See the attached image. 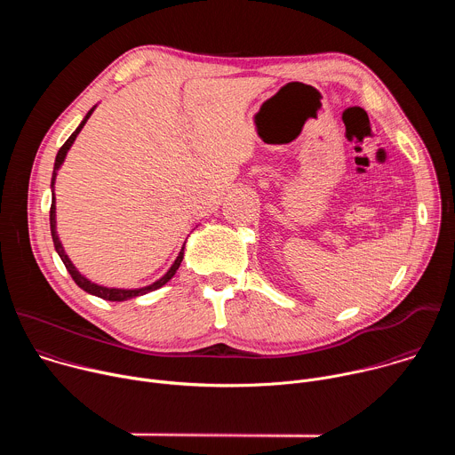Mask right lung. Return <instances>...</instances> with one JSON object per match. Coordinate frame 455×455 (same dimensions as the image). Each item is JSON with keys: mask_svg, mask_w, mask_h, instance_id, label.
Wrapping results in <instances>:
<instances>
[{"mask_svg": "<svg viewBox=\"0 0 455 455\" xmlns=\"http://www.w3.org/2000/svg\"><path fill=\"white\" fill-rule=\"evenodd\" d=\"M97 106H93L88 113H86V116L83 118V122L79 124V127L76 129V132L70 135V139L62 144V148L59 149V153H57V156H55V164H53V172H52V192H53V185H55V178H57V171H59V167L62 165V162H64V158H67V153L70 151V148H72V144L76 142V139H77V135L81 133V129L84 127V124L88 122V118L92 116V113H93V109H95ZM50 230H52V239H53V246H55V250H57V253H59V257H60V261L64 263V267H67V270H68V274L72 275V279L76 281V284L79 286V288H83L84 291H88V293H92V295H95V297H100V299H104V300H113V302H122V300H127V299H135V297H140V295H146V293H149V291H155V290H158V288H162L165 283H169L171 279H172V275L176 274V270L180 268V265H181V259H183V248H185V244L181 246V250H180V253H178V257H176V261L172 263V267L167 270V274L162 277V279H158L156 283H153V284H149V286H144V288H132V290H124V288H108V286H100V284H95V283H92L90 279H86L76 267H74V263L70 261V257L67 255V251H64V248H62V244H60V241H59V235H57V230H55V194H52V207H50Z\"/></svg>", "mask_w": 455, "mask_h": 455, "instance_id": "right-lung-1", "label": "right lung"}]
</instances>
